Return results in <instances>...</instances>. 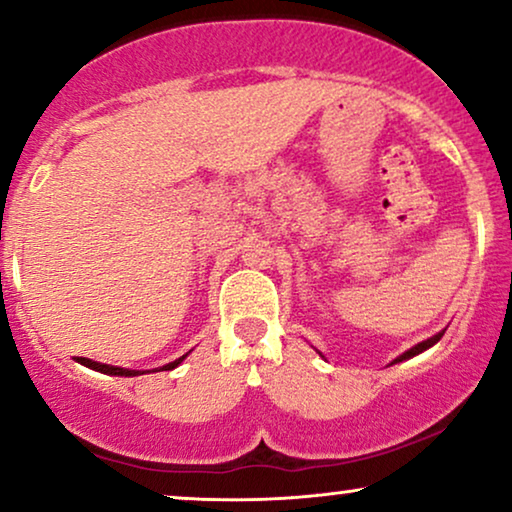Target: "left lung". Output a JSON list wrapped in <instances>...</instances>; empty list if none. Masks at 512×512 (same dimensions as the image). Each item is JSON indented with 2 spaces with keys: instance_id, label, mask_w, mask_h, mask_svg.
Wrapping results in <instances>:
<instances>
[{
  "instance_id": "obj_1",
  "label": "left lung",
  "mask_w": 512,
  "mask_h": 512,
  "mask_svg": "<svg viewBox=\"0 0 512 512\" xmlns=\"http://www.w3.org/2000/svg\"><path fill=\"white\" fill-rule=\"evenodd\" d=\"M441 336H443V331H438V334H436V336H431V338H427V341H422V343H417V345H413V348H410V350H406V352H403V355H399L397 359H394V362H392V364L406 362V359H410V357H415V355H420V352H424V350H429V348H431V345H436L438 341H441ZM318 355H320V357H325V355H322V352H320V350H318Z\"/></svg>"
}]
</instances>
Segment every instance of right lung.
Listing matches in <instances>:
<instances>
[{
    "instance_id": "right-lung-1",
    "label": "right lung",
    "mask_w": 512,
    "mask_h": 512,
    "mask_svg": "<svg viewBox=\"0 0 512 512\" xmlns=\"http://www.w3.org/2000/svg\"><path fill=\"white\" fill-rule=\"evenodd\" d=\"M187 355H183V357H178L176 362H169V364H164V366H160V371H171V369H176L178 364L183 362ZM81 362L88 366V369H95V371H99V373H109V376H125V378H134V376H143V373H148V371H134V369H122V366H111V364H99V362H92V359H85V357H81ZM153 371H157V369H153Z\"/></svg>"
}]
</instances>
